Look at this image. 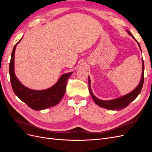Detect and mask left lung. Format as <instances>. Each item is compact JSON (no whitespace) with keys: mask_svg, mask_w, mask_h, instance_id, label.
Listing matches in <instances>:
<instances>
[{"mask_svg":"<svg viewBox=\"0 0 152 152\" xmlns=\"http://www.w3.org/2000/svg\"><path fill=\"white\" fill-rule=\"evenodd\" d=\"M128 34L131 35L133 38L134 39V36L132 35V34L129 31H127ZM136 40V39H135ZM138 45L140 46V49L141 46L140 44L138 43ZM142 75H141V79L139 85L137 86L136 88L133 90L131 93H129L125 96H122V97H120L117 99H115L113 100H109V101H103L102 99H99L97 98L96 96L93 94V92L91 91V80H90V78L89 77H88V80H89V91L90 92V94L93 98L94 102L96 104H98V106L101 107H103L104 108H107L108 110H121L124 108H126V107L133 100H134L137 96L140 94L141 93V91L142 89V86H143V82H144V70H145V67H144V61L143 59L142 60Z\"/></svg>","mask_w":152,"mask_h":152,"instance_id":"8db88e82","label":"left lung"}]
</instances>
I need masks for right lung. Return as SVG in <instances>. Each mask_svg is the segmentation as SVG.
<instances>
[{
	"mask_svg": "<svg viewBox=\"0 0 152 152\" xmlns=\"http://www.w3.org/2000/svg\"><path fill=\"white\" fill-rule=\"evenodd\" d=\"M21 39L14 46L10 63V80L14 93L20 100L34 110H41L56 106L65 94L67 80L73 72L62 75L57 83L48 89L35 91L27 88L18 80L14 70L15 49Z\"/></svg>",
	"mask_w": 152,
	"mask_h": 152,
	"instance_id": "obj_1",
	"label": "right lung"
}]
</instances>
